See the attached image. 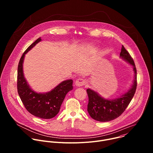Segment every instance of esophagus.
<instances>
[{"mask_svg": "<svg viewBox=\"0 0 153 153\" xmlns=\"http://www.w3.org/2000/svg\"><path fill=\"white\" fill-rule=\"evenodd\" d=\"M85 84V80H83V79H79L75 82V85L77 86H82Z\"/></svg>", "mask_w": 153, "mask_h": 153, "instance_id": "esophagus-1", "label": "esophagus"}]
</instances>
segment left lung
Returning a JSON list of instances; mask_svg holds the SVG:
<instances>
[{"mask_svg":"<svg viewBox=\"0 0 153 153\" xmlns=\"http://www.w3.org/2000/svg\"><path fill=\"white\" fill-rule=\"evenodd\" d=\"M120 57L133 67L134 79L131 88L123 94L115 99H108L102 97L96 91L88 88V111L90 116L99 122H109L119 117L132 100L137 87V71L133 58L122 45Z\"/></svg>","mask_w":153,"mask_h":153,"instance_id":"8db88e82","label":"left lung"}]
</instances>
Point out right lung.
Returning <instances> with one entry per match:
<instances>
[{"mask_svg":"<svg viewBox=\"0 0 153 153\" xmlns=\"http://www.w3.org/2000/svg\"><path fill=\"white\" fill-rule=\"evenodd\" d=\"M42 40L37 39L22 56L17 69V91L27 110L36 117L48 119L55 117L60 111L65 96L73 90V80H64L50 91L40 93L31 88L23 71V63L25 54Z\"/></svg>","mask_w":153,"mask_h":153,"instance_id":"right-lung-1","label":"right lung"}]
</instances>
